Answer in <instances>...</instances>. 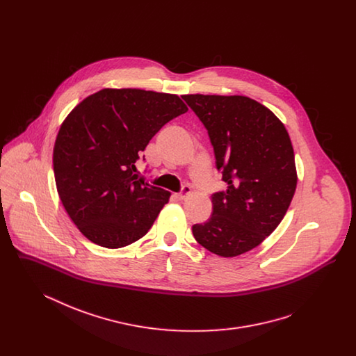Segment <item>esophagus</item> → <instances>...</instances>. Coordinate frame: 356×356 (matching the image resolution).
Segmentation results:
<instances>
[{
  "label": "esophagus",
  "instance_id": "1",
  "mask_svg": "<svg viewBox=\"0 0 356 356\" xmlns=\"http://www.w3.org/2000/svg\"><path fill=\"white\" fill-rule=\"evenodd\" d=\"M189 193H191V186H186L183 188V191H181L180 193L176 195V197H177L179 200H184V199H186V197L189 196Z\"/></svg>",
  "mask_w": 356,
  "mask_h": 356
}]
</instances>
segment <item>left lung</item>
I'll use <instances>...</instances> for the list:
<instances>
[{"instance_id": "obj_1", "label": "left lung", "mask_w": 356, "mask_h": 356, "mask_svg": "<svg viewBox=\"0 0 356 356\" xmlns=\"http://www.w3.org/2000/svg\"><path fill=\"white\" fill-rule=\"evenodd\" d=\"M213 145L216 167L228 186L212 195V215L192 227L212 254L235 257L257 247L283 220L298 173L284 124L245 96L184 95Z\"/></svg>"}]
</instances>
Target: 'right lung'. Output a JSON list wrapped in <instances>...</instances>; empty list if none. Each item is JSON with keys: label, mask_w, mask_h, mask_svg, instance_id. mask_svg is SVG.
<instances>
[{"label": "right lung", "mask_w": 356, "mask_h": 356, "mask_svg": "<svg viewBox=\"0 0 356 356\" xmlns=\"http://www.w3.org/2000/svg\"><path fill=\"white\" fill-rule=\"evenodd\" d=\"M186 111L177 95L105 88L63 121L53 148L54 180L88 240L113 250L149 231L170 192L138 177L136 161L161 127Z\"/></svg>", "instance_id": "right-lung-1"}]
</instances>
